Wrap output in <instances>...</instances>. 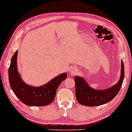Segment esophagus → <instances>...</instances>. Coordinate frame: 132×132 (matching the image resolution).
<instances>
[{
    "instance_id": "esophagus-1",
    "label": "esophagus",
    "mask_w": 132,
    "mask_h": 132,
    "mask_svg": "<svg viewBox=\"0 0 132 132\" xmlns=\"http://www.w3.org/2000/svg\"><path fill=\"white\" fill-rule=\"evenodd\" d=\"M75 72V69H72V71H71V72H72V73H73V72Z\"/></svg>"
}]
</instances>
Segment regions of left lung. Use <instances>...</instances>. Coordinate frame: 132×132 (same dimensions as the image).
<instances>
[{
  "mask_svg": "<svg viewBox=\"0 0 132 132\" xmlns=\"http://www.w3.org/2000/svg\"><path fill=\"white\" fill-rule=\"evenodd\" d=\"M124 78V64L121 61V75L119 82L109 88L99 90L90 87L85 79L75 76L76 97L78 102L82 105L95 107L110 102L116 96L122 87Z\"/></svg>",
  "mask_w": 132,
  "mask_h": 132,
  "instance_id": "left-lung-1",
  "label": "left lung"
}]
</instances>
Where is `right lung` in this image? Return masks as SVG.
<instances>
[{"label": "right lung", "instance_id": "obj_1", "mask_svg": "<svg viewBox=\"0 0 132 132\" xmlns=\"http://www.w3.org/2000/svg\"><path fill=\"white\" fill-rule=\"evenodd\" d=\"M16 51L13 55L9 69V79L10 87L20 101L28 106H45L54 101L57 87L67 78L66 72L58 75L39 87L30 86L21 78L17 69Z\"/></svg>", "mask_w": 132, "mask_h": 132}]
</instances>
